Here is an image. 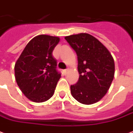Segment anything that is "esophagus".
<instances>
[{"label": "esophagus", "mask_w": 133, "mask_h": 133, "mask_svg": "<svg viewBox=\"0 0 133 133\" xmlns=\"http://www.w3.org/2000/svg\"><path fill=\"white\" fill-rule=\"evenodd\" d=\"M68 71H69V69H64V70H63V72H64V74H66L68 73Z\"/></svg>", "instance_id": "esophagus-1"}]
</instances>
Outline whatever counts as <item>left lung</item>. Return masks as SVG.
Returning a JSON list of instances; mask_svg holds the SVG:
<instances>
[{
  "label": "left lung",
  "instance_id": "1",
  "mask_svg": "<svg viewBox=\"0 0 133 133\" xmlns=\"http://www.w3.org/2000/svg\"><path fill=\"white\" fill-rule=\"evenodd\" d=\"M76 52L79 78L71 85V93L83 104H93L107 93L113 81L115 64L113 57L103 44L89 34L65 37Z\"/></svg>",
  "mask_w": 133,
  "mask_h": 133
}]
</instances>
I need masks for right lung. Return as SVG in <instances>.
<instances>
[{
	"label": "right lung",
	"mask_w": 133,
	"mask_h": 133,
	"mask_svg": "<svg viewBox=\"0 0 133 133\" xmlns=\"http://www.w3.org/2000/svg\"><path fill=\"white\" fill-rule=\"evenodd\" d=\"M59 38L41 35L32 39L15 64L18 87L34 102L46 101L53 96L61 74L52 56Z\"/></svg>",
	"instance_id": "right-lung-1"
}]
</instances>
